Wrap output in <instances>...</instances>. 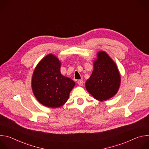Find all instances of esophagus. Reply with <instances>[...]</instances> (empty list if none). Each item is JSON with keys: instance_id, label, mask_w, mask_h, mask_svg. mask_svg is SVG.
Instances as JSON below:
<instances>
[{"instance_id": "34e87169", "label": "esophagus", "mask_w": 149, "mask_h": 149, "mask_svg": "<svg viewBox=\"0 0 149 149\" xmlns=\"http://www.w3.org/2000/svg\"><path fill=\"white\" fill-rule=\"evenodd\" d=\"M77 83H78V84L79 85V86H82V85H83V83H84V82H83V81H82V80L80 79V80H78V81H77Z\"/></svg>"}]
</instances>
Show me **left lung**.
<instances>
[{"instance_id": "8db88e82", "label": "left lung", "mask_w": 149, "mask_h": 149, "mask_svg": "<svg viewBox=\"0 0 149 149\" xmlns=\"http://www.w3.org/2000/svg\"><path fill=\"white\" fill-rule=\"evenodd\" d=\"M93 73L86 83L87 91L97 100L105 101L119 88L120 75L116 65L105 52L98 53Z\"/></svg>"}]
</instances>
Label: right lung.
Returning <instances> with one entry per match:
<instances>
[{"label":"right lung","instance_id":"right-lung-1","mask_svg":"<svg viewBox=\"0 0 149 149\" xmlns=\"http://www.w3.org/2000/svg\"><path fill=\"white\" fill-rule=\"evenodd\" d=\"M61 63L54 55H48L36 67L32 87L36 99L47 107H59L68 99L75 82L60 72Z\"/></svg>","mask_w":149,"mask_h":149}]
</instances>
